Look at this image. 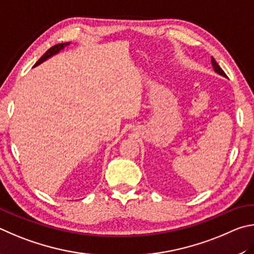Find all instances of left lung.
<instances>
[{"mask_svg": "<svg viewBox=\"0 0 254 254\" xmlns=\"http://www.w3.org/2000/svg\"><path fill=\"white\" fill-rule=\"evenodd\" d=\"M211 62H212V65H213V69H214V71L216 73H219L220 75H222V77H224V78H226V74H225V72L223 70H222L221 68H220V65L217 64V62L214 60V58L212 57V59H211Z\"/></svg>", "mask_w": 254, "mask_h": 254, "instance_id": "obj_1", "label": "left lung"}]
</instances>
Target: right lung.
<instances>
[{
	"mask_svg": "<svg viewBox=\"0 0 254 254\" xmlns=\"http://www.w3.org/2000/svg\"><path fill=\"white\" fill-rule=\"evenodd\" d=\"M68 46H70V42H64V43H59V44H56V46H53V47H51L50 49H49V50L44 53V55L40 58V59L37 61V64H34V66H37V65H39V64H41L42 62H44L46 60H48L49 58H51L52 56H55V55H57V53H59L61 50H64V49L65 48V47H68Z\"/></svg>",
	"mask_w": 254,
	"mask_h": 254,
	"instance_id": "1",
	"label": "right lung"
}]
</instances>
